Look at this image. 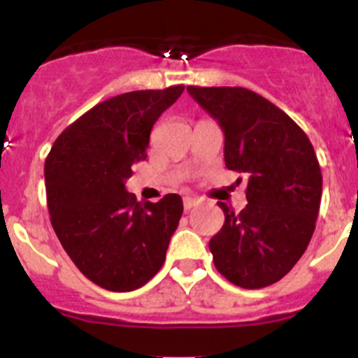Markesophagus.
Returning <instances> with one entry per match:
<instances>
[{
  "mask_svg": "<svg viewBox=\"0 0 358 358\" xmlns=\"http://www.w3.org/2000/svg\"><path fill=\"white\" fill-rule=\"evenodd\" d=\"M199 204L197 199L194 197H185V202H182V206H185V211H189L192 208H195Z\"/></svg>",
  "mask_w": 358,
  "mask_h": 358,
  "instance_id": "obj_1",
  "label": "esophagus"
}]
</instances>
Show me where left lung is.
<instances>
[{"instance_id":"8db88e82","label":"left lung","mask_w":358,"mask_h":358,"mask_svg":"<svg viewBox=\"0 0 358 358\" xmlns=\"http://www.w3.org/2000/svg\"><path fill=\"white\" fill-rule=\"evenodd\" d=\"M224 131L227 170L249 173L248 206L218 202L226 220L210 240L217 271L242 289H264L289 273L314 235L322 176L303 129L245 87L188 85Z\"/></svg>"}]
</instances>
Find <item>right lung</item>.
Instances as JSON below:
<instances>
[{"label":"right lung","mask_w":358,"mask_h":358,"mask_svg":"<svg viewBox=\"0 0 358 358\" xmlns=\"http://www.w3.org/2000/svg\"><path fill=\"white\" fill-rule=\"evenodd\" d=\"M185 85L131 91L98 103L61 132L44 163L50 220L87 280L131 292L156 276L179 226L182 199L138 202L125 189L147 157L154 123Z\"/></svg>","instance_id":"1"}]
</instances>
